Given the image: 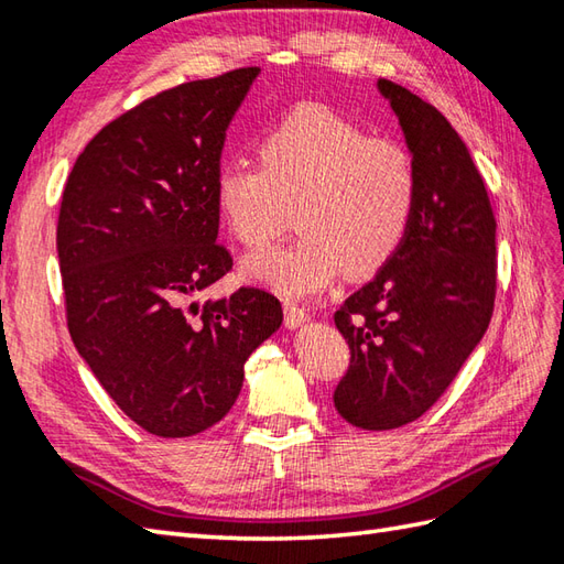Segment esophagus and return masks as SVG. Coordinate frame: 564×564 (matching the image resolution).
<instances>
[{"label":"esophagus","instance_id":"34e87169","mask_svg":"<svg viewBox=\"0 0 564 564\" xmlns=\"http://www.w3.org/2000/svg\"><path fill=\"white\" fill-rule=\"evenodd\" d=\"M283 310H285V327H289V329L301 327L303 322L307 319V310H305V307H301V305H295V303H285V305H283Z\"/></svg>","mask_w":564,"mask_h":564}]
</instances>
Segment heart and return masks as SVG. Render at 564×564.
<instances>
[{
  "label": "heart",
  "instance_id": "b5f03b06",
  "mask_svg": "<svg viewBox=\"0 0 564 564\" xmlns=\"http://www.w3.org/2000/svg\"><path fill=\"white\" fill-rule=\"evenodd\" d=\"M261 162L225 160L215 203L239 242L261 245L279 230L283 200H295V239L242 261L249 281L283 295H310L346 269L366 275L390 261L410 230L416 203L412 154L370 138L325 106L283 116L261 138Z\"/></svg>",
  "mask_w": 564,
  "mask_h": 564
}]
</instances>
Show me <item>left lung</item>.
<instances>
[{
	"label": "left lung",
	"instance_id": "obj_1",
	"mask_svg": "<svg viewBox=\"0 0 564 564\" xmlns=\"http://www.w3.org/2000/svg\"><path fill=\"white\" fill-rule=\"evenodd\" d=\"M416 172L404 242L334 313L351 349L334 406L346 422L398 429L422 416L489 327L497 293V220L480 172L446 116L390 79Z\"/></svg>",
	"mask_w": 564,
	"mask_h": 564
}]
</instances>
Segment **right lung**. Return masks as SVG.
I'll return each mask as SVG.
<instances>
[{
	"mask_svg": "<svg viewBox=\"0 0 564 564\" xmlns=\"http://www.w3.org/2000/svg\"><path fill=\"white\" fill-rule=\"evenodd\" d=\"M259 67L166 89L101 128L57 218L69 337L138 426L184 438L232 410L245 364L281 327L279 297H196L232 269L215 172Z\"/></svg>",
	"mask_w": 564,
	"mask_h": 564,
	"instance_id": "right-lung-1",
	"label": "right lung"
}]
</instances>
